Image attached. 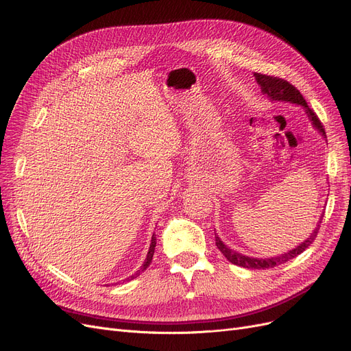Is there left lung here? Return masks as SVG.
I'll return each mask as SVG.
<instances>
[{
    "label": "left lung",
    "mask_w": 351,
    "mask_h": 351,
    "mask_svg": "<svg viewBox=\"0 0 351 351\" xmlns=\"http://www.w3.org/2000/svg\"><path fill=\"white\" fill-rule=\"evenodd\" d=\"M254 75H255L256 83L261 86V90L264 91V93L268 97H271L272 100H284V101H291V103L304 106V108H306V110H307L308 117L313 121V125L326 136V130H324L323 123H322V121H319V119L317 117L314 110L307 104L306 99L302 97V95L300 93L297 87H294L291 83H288L287 80H284L281 77H276V75H268V74H261V73H254ZM323 218H324V212H323L322 218H319L318 226L315 228L314 232L310 235V238L307 241H304L301 245H298L297 248H294L293 251H289V252H287L284 255L267 258V260H260V258H250V256L241 255V254L230 250L219 239L218 235H215V243H217L218 250L223 254V256L226 258V260L230 261V263H232V264H235V265H239V267H243V268H251V269L272 268V267H277L280 264H284V263H287L289 260H293V258L300 255L302 251H306L311 245V243L314 242V239L317 238L318 231H319V226H322Z\"/></svg>",
    "instance_id": "obj_1"
}]
</instances>
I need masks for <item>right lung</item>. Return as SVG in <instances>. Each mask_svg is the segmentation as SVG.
Listing matches in <instances>:
<instances>
[{
    "label": "right lung",
    "mask_w": 351,
    "mask_h": 351,
    "mask_svg": "<svg viewBox=\"0 0 351 351\" xmlns=\"http://www.w3.org/2000/svg\"><path fill=\"white\" fill-rule=\"evenodd\" d=\"M155 247H156V237L154 235L152 237V242H150V248H149V252H147V256H146V260H145V263H143V265H142V268L134 274V276H132L130 277V280H133V278H136L139 276V274L142 272V271H145L149 265H150V263H152V258H154V254H155Z\"/></svg>",
    "instance_id": "obj_1"
}]
</instances>
